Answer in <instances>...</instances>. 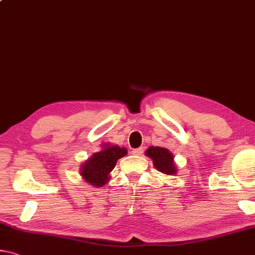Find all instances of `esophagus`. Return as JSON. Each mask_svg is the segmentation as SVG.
Segmentation results:
<instances>
[{"instance_id":"34e87169","label":"esophagus","mask_w":255,"mask_h":255,"mask_svg":"<svg viewBox=\"0 0 255 255\" xmlns=\"http://www.w3.org/2000/svg\"><path fill=\"white\" fill-rule=\"evenodd\" d=\"M142 152H143L142 148H136V149H133V150H132V154H133V155H136V156L142 155Z\"/></svg>"}]
</instances>
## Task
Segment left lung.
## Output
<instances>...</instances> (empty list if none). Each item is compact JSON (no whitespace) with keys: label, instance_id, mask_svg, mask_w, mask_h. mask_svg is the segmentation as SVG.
<instances>
[{"label":"left lung","instance_id":"left-lung-1","mask_svg":"<svg viewBox=\"0 0 255 255\" xmlns=\"http://www.w3.org/2000/svg\"><path fill=\"white\" fill-rule=\"evenodd\" d=\"M146 155L152 159L155 167L159 172H163L165 174H173L177 171L173 163V156L166 148L151 146L148 148Z\"/></svg>","mask_w":255,"mask_h":255}]
</instances>
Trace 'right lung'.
<instances>
[{"label": "right lung", "mask_w": 255, "mask_h": 255, "mask_svg": "<svg viewBox=\"0 0 255 255\" xmlns=\"http://www.w3.org/2000/svg\"><path fill=\"white\" fill-rule=\"evenodd\" d=\"M127 155V149L107 144L103 150L95 152L82 166V177L93 186L103 187L109 180L108 174L115 167L117 160Z\"/></svg>", "instance_id": "1"}]
</instances>
